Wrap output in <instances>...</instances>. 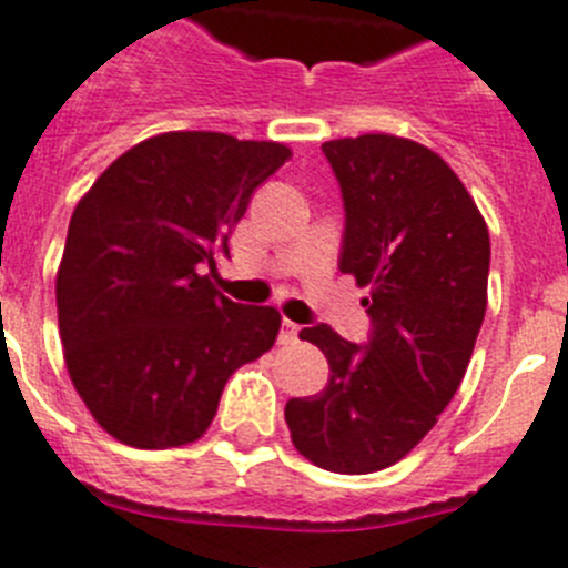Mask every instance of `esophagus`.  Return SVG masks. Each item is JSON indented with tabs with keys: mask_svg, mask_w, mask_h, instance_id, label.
Listing matches in <instances>:
<instances>
[{
	"mask_svg": "<svg viewBox=\"0 0 568 568\" xmlns=\"http://www.w3.org/2000/svg\"><path fill=\"white\" fill-rule=\"evenodd\" d=\"M296 334H300V325L291 320H283V328H280V342H283V345H291V342H296Z\"/></svg>",
	"mask_w": 568,
	"mask_h": 568,
	"instance_id": "obj_1",
	"label": "esophagus"
}]
</instances>
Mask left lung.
<instances>
[{
	"label": "left lung",
	"mask_w": 568,
	"mask_h": 568,
	"mask_svg": "<svg viewBox=\"0 0 568 568\" xmlns=\"http://www.w3.org/2000/svg\"><path fill=\"white\" fill-rule=\"evenodd\" d=\"M345 201L339 272L371 294L365 347L331 325L300 331L331 365L325 390L291 398L300 456L331 473L385 469L433 430L456 396L487 311L489 232L442 155L367 132L325 141Z\"/></svg>",
	"instance_id": "left-lung-1"
}]
</instances>
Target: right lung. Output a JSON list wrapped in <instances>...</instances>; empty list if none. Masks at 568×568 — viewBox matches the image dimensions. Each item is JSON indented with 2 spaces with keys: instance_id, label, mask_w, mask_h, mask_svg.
<instances>
[{
  "instance_id": "add662e5",
  "label": "right lung",
  "mask_w": 568,
  "mask_h": 568,
  "mask_svg": "<svg viewBox=\"0 0 568 568\" xmlns=\"http://www.w3.org/2000/svg\"><path fill=\"white\" fill-rule=\"evenodd\" d=\"M288 158L277 141L161 132L75 206L55 274L59 334L81 402L121 444L197 442L229 376L272 351L280 311L232 303L212 272L254 189Z\"/></svg>"
}]
</instances>
